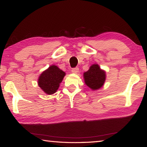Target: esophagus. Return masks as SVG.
Segmentation results:
<instances>
[{"label":"esophagus","instance_id":"1","mask_svg":"<svg viewBox=\"0 0 147 147\" xmlns=\"http://www.w3.org/2000/svg\"><path fill=\"white\" fill-rule=\"evenodd\" d=\"M78 71H79V69L78 67H74L72 69L71 71L73 72V73H78Z\"/></svg>","mask_w":147,"mask_h":147}]
</instances>
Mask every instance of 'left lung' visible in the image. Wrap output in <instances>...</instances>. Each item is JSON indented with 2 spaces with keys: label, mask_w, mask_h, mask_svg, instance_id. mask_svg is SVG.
Returning <instances> with one entry per match:
<instances>
[{
  "label": "left lung",
  "mask_w": 147,
  "mask_h": 147,
  "mask_svg": "<svg viewBox=\"0 0 147 147\" xmlns=\"http://www.w3.org/2000/svg\"><path fill=\"white\" fill-rule=\"evenodd\" d=\"M85 84L92 90L102 87L106 80V72L102 70L98 64H93L89 70L84 73Z\"/></svg>",
  "instance_id": "1"
}]
</instances>
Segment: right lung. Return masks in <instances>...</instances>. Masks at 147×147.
Instances as JSON below:
<instances>
[{
  "mask_svg": "<svg viewBox=\"0 0 147 147\" xmlns=\"http://www.w3.org/2000/svg\"><path fill=\"white\" fill-rule=\"evenodd\" d=\"M65 75V72L53 65L39 76L38 86L45 93L53 94L58 90L59 84L63 80Z\"/></svg>",
  "mask_w": 147,
  "mask_h": 147,
  "instance_id": "add662e5",
  "label": "right lung"
}]
</instances>
